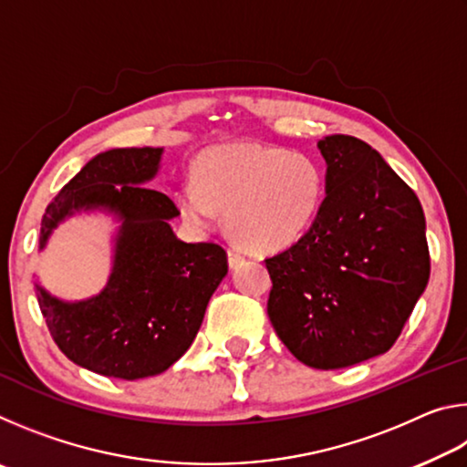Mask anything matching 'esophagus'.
<instances>
[{
    "label": "esophagus",
    "mask_w": 467,
    "mask_h": 467,
    "mask_svg": "<svg viewBox=\"0 0 467 467\" xmlns=\"http://www.w3.org/2000/svg\"><path fill=\"white\" fill-rule=\"evenodd\" d=\"M244 262V255L239 249H228V264L231 267H239Z\"/></svg>",
    "instance_id": "esophagus-1"
}]
</instances>
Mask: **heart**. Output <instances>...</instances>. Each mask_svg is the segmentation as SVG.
I'll use <instances>...</instances> for the list:
<instances>
[{
  "instance_id": "obj_1",
  "label": "heart",
  "mask_w": 467,
  "mask_h": 467,
  "mask_svg": "<svg viewBox=\"0 0 467 467\" xmlns=\"http://www.w3.org/2000/svg\"><path fill=\"white\" fill-rule=\"evenodd\" d=\"M326 195V167L315 156L226 144L205 150L177 200L193 228L214 226L220 208L234 239L257 251H280L311 231Z\"/></svg>"
}]
</instances>
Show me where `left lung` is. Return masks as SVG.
I'll return each instance as SVG.
<instances>
[{
  "label": "left lung",
  "instance_id": "8db88e82",
  "mask_svg": "<svg viewBox=\"0 0 467 467\" xmlns=\"http://www.w3.org/2000/svg\"><path fill=\"white\" fill-rule=\"evenodd\" d=\"M327 195L303 239L267 257V315L306 367L329 370L385 354L429 284L416 193L367 141L326 136Z\"/></svg>",
  "mask_w": 467,
  "mask_h": 467
}]
</instances>
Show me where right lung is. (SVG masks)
Returning <instances> with one entry per match:
<instances>
[{"mask_svg": "<svg viewBox=\"0 0 467 467\" xmlns=\"http://www.w3.org/2000/svg\"><path fill=\"white\" fill-rule=\"evenodd\" d=\"M162 148L100 152L47 205L38 251L55 228L80 212H107L119 228L113 265L99 295L63 300L35 282L55 344L78 367L136 381L161 375L183 357L202 327L205 306L228 274L216 243H185L172 233L181 212L146 187L161 169Z\"/></svg>", "mask_w": 467, "mask_h": 467, "instance_id": "add662e5", "label": "right lung"}]
</instances>
